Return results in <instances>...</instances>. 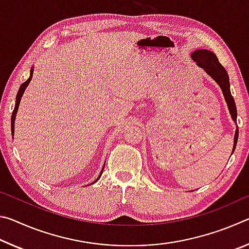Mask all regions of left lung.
I'll use <instances>...</instances> for the list:
<instances>
[{"label": "left lung", "instance_id": "8db88e82", "mask_svg": "<svg viewBox=\"0 0 249 249\" xmlns=\"http://www.w3.org/2000/svg\"><path fill=\"white\" fill-rule=\"evenodd\" d=\"M191 57L193 60L196 62V65L199 66L200 68L203 69L205 72L210 75V77H212L214 80H215V82L220 86L223 92V95H224L225 101L227 103V107L230 109L231 119H233V121L236 123L237 111H236L235 101L231 94L229 74H227L224 67L218 62V59L215 56V53L206 49H196L192 53ZM237 140H238V126L236 127V132L234 136V146H233V151H231V154L234 153L236 144H237Z\"/></svg>", "mask_w": 249, "mask_h": 249}]
</instances>
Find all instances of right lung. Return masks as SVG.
<instances>
[{
    "label": "right lung",
    "mask_w": 249,
    "mask_h": 249,
    "mask_svg": "<svg viewBox=\"0 0 249 249\" xmlns=\"http://www.w3.org/2000/svg\"><path fill=\"white\" fill-rule=\"evenodd\" d=\"M33 71H34V69H33V67H32V69H31V75H29V78L26 80V81H25L24 83H22V86L19 87V90H18V95H16L15 107H14V109H13V113H12V119H11V129H12V134H14L15 116H16V113H18V105H19V102H20V99H22V95H23V93H24L25 89H26V87L28 86L29 82H31L32 77H33ZM104 166H105V165H104ZM104 166H103V169H104ZM103 169H102V171H101L99 178L96 179V180L94 181V182H96V181H98V180L100 179V177H101V175H102V172H103Z\"/></svg>",
    "instance_id": "1"
}]
</instances>
